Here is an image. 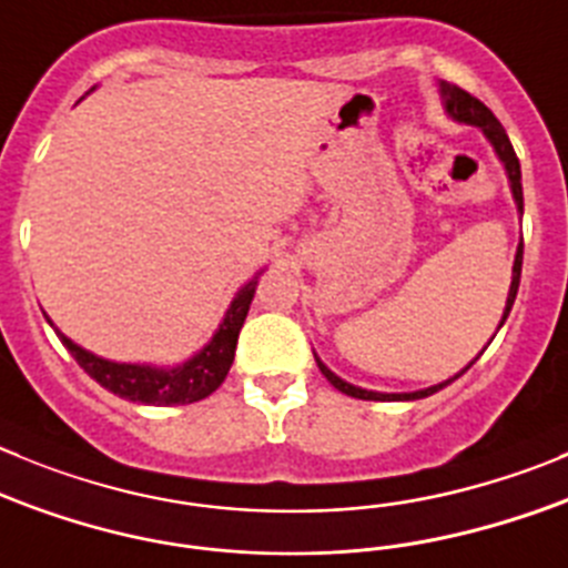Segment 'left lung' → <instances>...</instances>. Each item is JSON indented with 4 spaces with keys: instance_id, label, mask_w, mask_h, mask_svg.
<instances>
[{
    "instance_id": "8db88e82",
    "label": "left lung",
    "mask_w": 568,
    "mask_h": 568,
    "mask_svg": "<svg viewBox=\"0 0 568 568\" xmlns=\"http://www.w3.org/2000/svg\"><path fill=\"white\" fill-rule=\"evenodd\" d=\"M440 97H443V105H446V113H449L452 119H457V122H466V125H477L479 131L485 133V139H488L490 144H494L496 155H499V161H501V164H505V170H507V181H510L513 200H516L518 212H524L521 164H518L516 150H513L510 139H507V133H505V128H501L499 119H496L494 113H490V108L485 105V102H479L477 97H471V94H468V91H463L460 85H455V83H446V80H440ZM521 258H524V242H518L516 262H513L510 293H507V304H505V315H501V323L507 321V315H510V310H513V301H516L518 281H521ZM501 323H499V328H501ZM499 328H496V332H499ZM494 337H496V334H494ZM494 337H490V339H494ZM488 345H485V348H488ZM483 351H479V356H483ZM479 356H474V359L468 362L466 368H463L457 376L466 374V371L471 368V365L479 359ZM315 359H317V356H315ZM317 368H321V374L326 376V379L332 382V385L337 387L339 393H345V396H351V398H362V402H415V398H426V396H432V393L443 390V387L452 385V382L457 379V376H452V379L440 382V385L426 387V390H415V393H376V390H362V387L348 385V382L339 379L337 374H332V371H328L321 359H317Z\"/></svg>"
}]
</instances>
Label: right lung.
<instances>
[{
  "label": "right lung",
  "mask_w": 568,
  "mask_h": 568,
  "mask_svg": "<svg viewBox=\"0 0 568 568\" xmlns=\"http://www.w3.org/2000/svg\"><path fill=\"white\" fill-rule=\"evenodd\" d=\"M256 284L258 275H253L245 287L234 295V301H231L229 312H225L223 323H220V328L214 332V337L209 339L192 359L181 362L175 368H155V365H131V362L102 359V356L80 348L78 343H72V339H69L67 334L58 332V328L55 332L58 337H61V343L67 345L69 354L78 359L80 368H83L91 379L100 382L105 390H111L113 396L139 404H155V407L192 404L200 402V398L212 396V393L223 385L225 376H229L231 362H234L236 339H240L242 323H245L247 310H251Z\"/></svg>",
  "instance_id": "1"
}]
</instances>
